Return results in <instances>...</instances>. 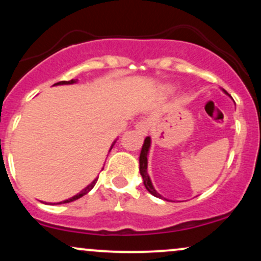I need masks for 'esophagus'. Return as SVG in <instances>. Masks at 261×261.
I'll return each instance as SVG.
<instances>
[{
  "mask_svg": "<svg viewBox=\"0 0 261 261\" xmlns=\"http://www.w3.org/2000/svg\"><path fill=\"white\" fill-rule=\"evenodd\" d=\"M149 126H151V122H149L148 120H140V121L136 122V125H135V128H136V131L140 135H147L148 130H149Z\"/></svg>",
  "mask_w": 261,
  "mask_h": 261,
  "instance_id": "esophagus-1",
  "label": "esophagus"
}]
</instances>
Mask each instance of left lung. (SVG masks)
<instances>
[{
  "label": "left lung",
  "instance_id": "left-lung-1",
  "mask_svg": "<svg viewBox=\"0 0 261 261\" xmlns=\"http://www.w3.org/2000/svg\"><path fill=\"white\" fill-rule=\"evenodd\" d=\"M149 146H151V139H149V137H146L145 142H143L142 149H141V154H140V173H141V175H142L143 184H145L146 189H147L149 193H151L152 195L155 197L163 199V196L160 195V194L155 191V189L153 188V185H152V181H151V179H149L148 173H147V154H148Z\"/></svg>",
  "mask_w": 261,
  "mask_h": 261
}]
</instances>
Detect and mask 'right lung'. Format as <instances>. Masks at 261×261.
<instances>
[{"mask_svg":"<svg viewBox=\"0 0 261 261\" xmlns=\"http://www.w3.org/2000/svg\"><path fill=\"white\" fill-rule=\"evenodd\" d=\"M72 83H76V80H71V81H61V82H58V83H55L56 86L58 85H72ZM54 85V86H55ZM113 146H114V143L112 145V148H113ZM110 148V149H112ZM97 180H98V178L97 179H94V180H93L91 184L88 185V187H86L85 189H83L82 191H80L79 194H77V195H74V196H72V197H70V199H67V200H65V201H62V202H59V203H67V202H72V201H74V200H77V199H80V197H82V196H85L86 194H88L89 191L92 190L93 188H94V185H95V182H97Z\"/></svg>","mask_w":261,"mask_h":261,"instance_id":"1","label":"right lung"}]
</instances>
